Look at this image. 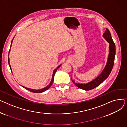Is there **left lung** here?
<instances>
[{
	"label": "left lung",
	"instance_id": "obj_1",
	"mask_svg": "<svg viewBox=\"0 0 127 127\" xmlns=\"http://www.w3.org/2000/svg\"><path fill=\"white\" fill-rule=\"evenodd\" d=\"M103 38L109 43V52L107 62L103 70L97 77L92 81L86 83H76L71 79L72 82L78 88L85 91H89L94 89L101 84L110 75L112 70L114 63V59L116 53L115 45L113 41L110 31L106 28V30L103 34Z\"/></svg>",
	"mask_w": 127,
	"mask_h": 127
}]
</instances>
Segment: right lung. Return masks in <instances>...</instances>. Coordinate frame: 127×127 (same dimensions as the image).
<instances>
[{
    "label": "right lung",
    "mask_w": 127,
    "mask_h": 127,
    "mask_svg": "<svg viewBox=\"0 0 127 127\" xmlns=\"http://www.w3.org/2000/svg\"><path fill=\"white\" fill-rule=\"evenodd\" d=\"M13 39H14V38H13L12 41V42H11L10 48H11V46H12V42H13ZM10 50H9V52H10ZM8 62H9V66H10V69H11V71H12V69H11V65H10V59H9V57H8ZM61 65H62V64H60L59 66H58L57 68H56L54 70H53V74H52V78H51V80L50 83H49L47 86H46V87H45V88H43V89H40V90H34V89H29V88H28L25 87V86H22V85H21L22 86V87H23L24 89H26V90H28V91H30V92H33V93H43V92L46 91V90H47L48 89H49V88L51 86V85H52V84L53 81H54V77H55V74H56V71H57L58 68H59L60 67V66H61Z\"/></svg>",
    "instance_id": "add662e5"
}]
</instances>
